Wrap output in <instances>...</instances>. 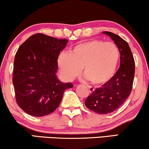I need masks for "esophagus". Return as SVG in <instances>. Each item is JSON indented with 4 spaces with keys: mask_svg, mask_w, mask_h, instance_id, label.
I'll return each mask as SVG.
<instances>
[{
    "mask_svg": "<svg viewBox=\"0 0 149 149\" xmlns=\"http://www.w3.org/2000/svg\"><path fill=\"white\" fill-rule=\"evenodd\" d=\"M88 91H89V92L90 93H93V92L94 91V88H91V87H90V86H88Z\"/></svg>",
    "mask_w": 149,
    "mask_h": 149,
    "instance_id": "34e87169",
    "label": "esophagus"
}]
</instances>
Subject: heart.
Instances as JSON below:
<instances>
[{
  "label": "heart",
  "instance_id": "1",
  "mask_svg": "<svg viewBox=\"0 0 149 149\" xmlns=\"http://www.w3.org/2000/svg\"><path fill=\"white\" fill-rule=\"evenodd\" d=\"M119 58L120 53L114 42L93 40L75 46L70 53L61 54L58 65L68 80L78 76L84 69V74L91 83L102 85L114 75Z\"/></svg>",
  "mask_w": 149,
  "mask_h": 149
}]
</instances>
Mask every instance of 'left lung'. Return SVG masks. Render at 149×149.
Returning <instances> with one entry per match:
<instances>
[{"label": "left lung", "mask_w": 149, "mask_h": 149, "mask_svg": "<svg viewBox=\"0 0 149 149\" xmlns=\"http://www.w3.org/2000/svg\"><path fill=\"white\" fill-rule=\"evenodd\" d=\"M109 36L120 53V67L108 82L95 90L85 100L87 108L98 114H108L123 104L132 89L135 62L128 44L118 35L103 32Z\"/></svg>", "instance_id": "obj_1"}]
</instances>
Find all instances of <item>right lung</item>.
Returning a JSON list of instances; mask_svg holds the SVG:
<instances>
[{"label": "right lung", "mask_w": 149, "mask_h": 149, "mask_svg": "<svg viewBox=\"0 0 149 149\" xmlns=\"http://www.w3.org/2000/svg\"><path fill=\"white\" fill-rule=\"evenodd\" d=\"M68 40L44 33L28 38L15 54L13 83L19 107L27 113L42 117L53 113L72 83H63L56 76L57 59Z\"/></svg>", "instance_id": "add662e5"}]
</instances>
